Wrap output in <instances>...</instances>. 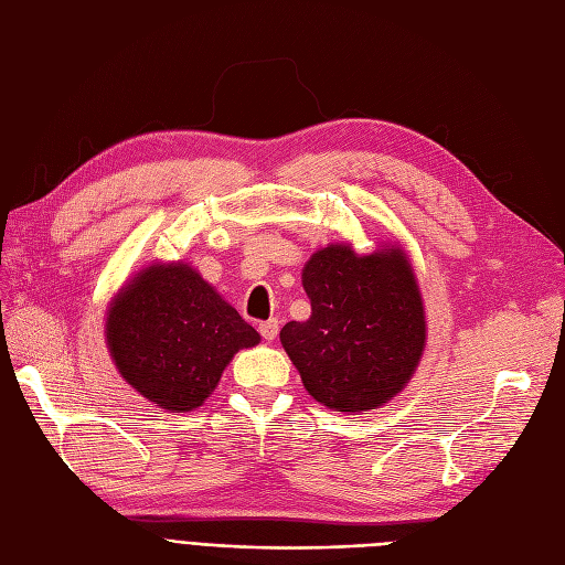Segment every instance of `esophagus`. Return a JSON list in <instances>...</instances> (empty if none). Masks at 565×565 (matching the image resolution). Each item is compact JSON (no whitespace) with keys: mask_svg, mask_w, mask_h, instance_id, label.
Returning a JSON list of instances; mask_svg holds the SVG:
<instances>
[{"mask_svg":"<svg viewBox=\"0 0 565 565\" xmlns=\"http://www.w3.org/2000/svg\"><path fill=\"white\" fill-rule=\"evenodd\" d=\"M278 330H280V324H278V320H276V318H270V320L259 322V332H262V337H264V339H268V341H273V339L278 337Z\"/></svg>","mask_w":565,"mask_h":565,"instance_id":"34e87169","label":"esophagus"}]
</instances>
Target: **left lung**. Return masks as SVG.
Wrapping results in <instances>:
<instances>
[{"instance_id":"8db88e82","label":"left lung","mask_w":565,"mask_h":565,"mask_svg":"<svg viewBox=\"0 0 565 565\" xmlns=\"http://www.w3.org/2000/svg\"><path fill=\"white\" fill-rule=\"evenodd\" d=\"M311 318L280 341L311 396L337 413H365L413 377L426 324L419 287L398 247L358 256L330 245L303 266Z\"/></svg>"}]
</instances>
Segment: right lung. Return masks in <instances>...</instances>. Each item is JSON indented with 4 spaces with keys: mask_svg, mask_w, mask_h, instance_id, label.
<instances>
[{
    "mask_svg": "<svg viewBox=\"0 0 565 565\" xmlns=\"http://www.w3.org/2000/svg\"><path fill=\"white\" fill-rule=\"evenodd\" d=\"M106 337L119 374L143 398L188 413L259 332L185 264L150 266L110 306Z\"/></svg>",
    "mask_w": 565,
    "mask_h": 565,
    "instance_id": "obj_1",
    "label": "right lung"
}]
</instances>
